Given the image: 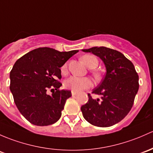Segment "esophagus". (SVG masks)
I'll use <instances>...</instances> for the list:
<instances>
[{"instance_id":"esophagus-1","label":"esophagus","mask_w":153,"mask_h":153,"mask_svg":"<svg viewBox=\"0 0 153 153\" xmlns=\"http://www.w3.org/2000/svg\"><path fill=\"white\" fill-rule=\"evenodd\" d=\"M76 94H77L76 91H72V96H75V95H76Z\"/></svg>"}]
</instances>
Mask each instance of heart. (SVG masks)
Returning <instances> with one entry per match:
<instances>
[{
	"mask_svg": "<svg viewBox=\"0 0 153 153\" xmlns=\"http://www.w3.org/2000/svg\"><path fill=\"white\" fill-rule=\"evenodd\" d=\"M81 62L85 64L87 68L95 69L98 65V60L97 58L92 55H85L82 56ZM67 64H64L62 67V72L63 74L67 73ZM94 75L96 78H99V74L94 72ZM91 86V81L88 78H80L77 76H71L64 81V86L68 89H71L74 91H81L83 89H89Z\"/></svg>",
	"mask_w": 153,
	"mask_h": 153,
	"instance_id": "obj_1",
	"label": "heart"
}]
</instances>
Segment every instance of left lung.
Here are the masks:
<instances>
[{"label": "left lung", "mask_w": 153, "mask_h": 153, "mask_svg": "<svg viewBox=\"0 0 153 153\" xmlns=\"http://www.w3.org/2000/svg\"><path fill=\"white\" fill-rule=\"evenodd\" d=\"M82 51L91 53L102 61L106 73L92 93L100 96L89 100L81 110L91 125L106 128L120 123L131 111L139 90V75L133 64L123 53L105 47H94Z\"/></svg>", "instance_id": "obj_1"}]
</instances>
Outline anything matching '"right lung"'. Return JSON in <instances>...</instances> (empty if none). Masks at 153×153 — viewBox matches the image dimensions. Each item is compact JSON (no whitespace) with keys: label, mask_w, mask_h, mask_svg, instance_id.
I'll list each match as a JSON object with an SVG mask.
<instances>
[{"label":"right lung","mask_w":153,"mask_h":153,"mask_svg":"<svg viewBox=\"0 0 153 153\" xmlns=\"http://www.w3.org/2000/svg\"><path fill=\"white\" fill-rule=\"evenodd\" d=\"M78 52L39 48L14 64L9 75L11 92L19 111L31 124L47 126L60 119L66 100L72 96L69 90H59L62 85L57 81L62 78L60 67ZM49 88L56 91L50 96Z\"/></svg>","instance_id":"right-lung-1"}]
</instances>
